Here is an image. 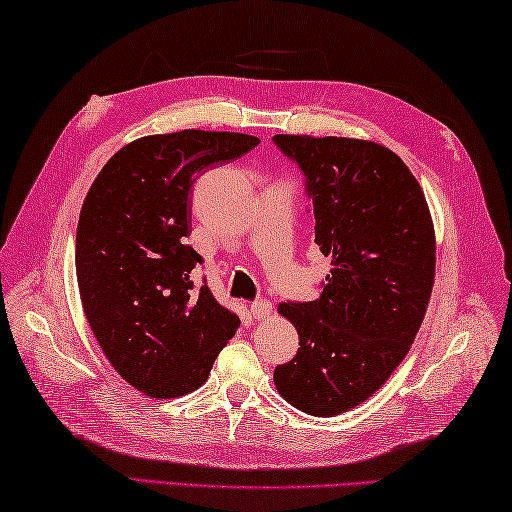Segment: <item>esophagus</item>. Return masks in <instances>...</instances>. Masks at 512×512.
Listing matches in <instances>:
<instances>
[{
  "instance_id": "34e87169",
  "label": "esophagus",
  "mask_w": 512,
  "mask_h": 512,
  "mask_svg": "<svg viewBox=\"0 0 512 512\" xmlns=\"http://www.w3.org/2000/svg\"><path fill=\"white\" fill-rule=\"evenodd\" d=\"M250 314H253V319H257V321L268 319L270 314H273V303H270L268 299H257L250 303Z\"/></svg>"
}]
</instances>
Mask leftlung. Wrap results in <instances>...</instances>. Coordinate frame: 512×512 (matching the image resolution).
I'll use <instances>...</instances> for the list:
<instances>
[{"instance_id":"8db88e82","label":"left lung","mask_w":512,"mask_h":512,"mask_svg":"<svg viewBox=\"0 0 512 512\" xmlns=\"http://www.w3.org/2000/svg\"><path fill=\"white\" fill-rule=\"evenodd\" d=\"M275 143L306 176L314 242L332 270L317 301L277 308L301 347L273 378L292 407L330 418L376 394L407 356L436 279V231L422 187L391 149L341 136Z\"/></svg>"}]
</instances>
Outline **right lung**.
Instances as JSON below:
<instances>
[{
    "label": "right lung",
    "instance_id": "right-lung-1",
    "mask_svg": "<svg viewBox=\"0 0 512 512\" xmlns=\"http://www.w3.org/2000/svg\"><path fill=\"white\" fill-rule=\"evenodd\" d=\"M259 145L257 136L182 129L143 136L107 160L76 228V281L103 354L151 398L206 383L239 328L209 286H193L202 257L187 244L195 178Z\"/></svg>",
    "mask_w": 512,
    "mask_h": 512
}]
</instances>
